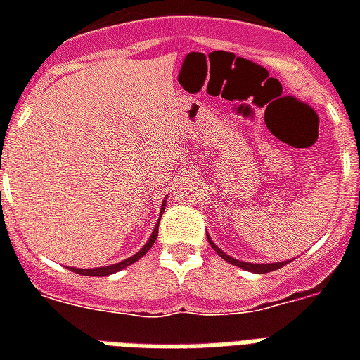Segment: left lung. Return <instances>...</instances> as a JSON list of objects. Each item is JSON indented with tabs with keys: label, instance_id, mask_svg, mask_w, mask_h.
<instances>
[{
	"label": "left lung",
	"instance_id": "8db88e82",
	"mask_svg": "<svg viewBox=\"0 0 360 360\" xmlns=\"http://www.w3.org/2000/svg\"><path fill=\"white\" fill-rule=\"evenodd\" d=\"M207 240L211 243V246L214 248V252L219 254L222 259H226L228 263H231V265H236V267H240L245 269V271H250V273H257V274H263V273H271V271H276V269L284 267V265H288L290 262H276V263H248V262H240V259H233L231 256H228L226 252H222L219 248V246L214 245L213 240L209 239L207 236Z\"/></svg>",
	"mask_w": 360,
	"mask_h": 360
}]
</instances>
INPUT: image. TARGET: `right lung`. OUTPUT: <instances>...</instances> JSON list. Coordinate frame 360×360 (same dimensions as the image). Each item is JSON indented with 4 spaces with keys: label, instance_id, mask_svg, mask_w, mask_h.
Masks as SVG:
<instances>
[{
    "label": "right lung",
    "instance_id": "obj_1",
    "mask_svg": "<svg viewBox=\"0 0 360 360\" xmlns=\"http://www.w3.org/2000/svg\"><path fill=\"white\" fill-rule=\"evenodd\" d=\"M164 207H166V200L162 202V209H160V213H164ZM158 237V226L153 230L151 237L147 239V243L143 246H141L140 252H136L134 256L127 257V259H123V262L120 263H114V265H108V267H95V269H78V267H70V271H75V273L78 274H84V276H108V274H114L117 273V271H121V269L129 267V265H132L134 262H138L141 256H146L147 250L151 248L153 243L157 240Z\"/></svg>",
    "mask_w": 360,
    "mask_h": 360
}]
</instances>
